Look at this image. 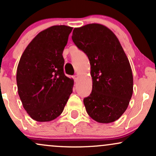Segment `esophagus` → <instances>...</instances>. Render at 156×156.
Here are the masks:
<instances>
[{
    "label": "esophagus",
    "mask_w": 156,
    "mask_h": 156,
    "mask_svg": "<svg viewBox=\"0 0 156 156\" xmlns=\"http://www.w3.org/2000/svg\"><path fill=\"white\" fill-rule=\"evenodd\" d=\"M78 78H79V76H78V75H75V76H73V78H74V80H76V81L78 79Z\"/></svg>",
    "instance_id": "34e87169"
}]
</instances>
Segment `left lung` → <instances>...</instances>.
Wrapping results in <instances>:
<instances>
[{"label":"left lung","instance_id":"8db88e82","mask_svg":"<svg viewBox=\"0 0 156 156\" xmlns=\"http://www.w3.org/2000/svg\"><path fill=\"white\" fill-rule=\"evenodd\" d=\"M72 39L90 62L92 90L83 99L87 114L100 123L117 120L128 108L133 87L130 62L119 39L98 23L75 28Z\"/></svg>","mask_w":156,"mask_h":156}]
</instances>
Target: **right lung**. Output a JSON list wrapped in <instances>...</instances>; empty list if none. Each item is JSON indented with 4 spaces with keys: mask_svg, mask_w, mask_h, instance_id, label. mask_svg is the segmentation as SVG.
I'll return each instance as SVG.
<instances>
[{
    "mask_svg": "<svg viewBox=\"0 0 156 156\" xmlns=\"http://www.w3.org/2000/svg\"><path fill=\"white\" fill-rule=\"evenodd\" d=\"M72 27L53 26L41 31L23 52L17 69L23 108L37 122L53 120L63 112L74 81L64 73L63 51Z\"/></svg>",
    "mask_w": 156,
    "mask_h": 156,
    "instance_id": "right-lung-1",
    "label": "right lung"
}]
</instances>
